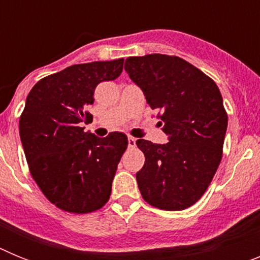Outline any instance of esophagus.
<instances>
[{"label": "esophagus", "instance_id": "obj_1", "mask_svg": "<svg viewBox=\"0 0 260 260\" xmlns=\"http://www.w3.org/2000/svg\"><path fill=\"white\" fill-rule=\"evenodd\" d=\"M127 142H128V148H134L135 144H137V139L133 137H128Z\"/></svg>", "mask_w": 260, "mask_h": 260}]
</instances>
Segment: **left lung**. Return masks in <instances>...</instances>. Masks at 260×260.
Returning <instances> with one entry per match:
<instances>
[{
	"instance_id": "8db88e82",
	"label": "left lung",
	"mask_w": 260,
	"mask_h": 260,
	"mask_svg": "<svg viewBox=\"0 0 260 260\" xmlns=\"http://www.w3.org/2000/svg\"><path fill=\"white\" fill-rule=\"evenodd\" d=\"M125 70L169 135L165 144L137 141L146 157L137 173L142 197L160 210H185L202 198L221 161L228 114L219 87L177 56L128 57Z\"/></svg>"
}]
</instances>
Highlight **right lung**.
Returning a JSON list of instances; mask_svg holds the SVG:
<instances>
[{
  "instance_id": "add662e5",
  "label": "right lung",
  "mask_w": 260,
  "mask_h": 260,
  "mask_svg": "<svg viewBox=\"0 0 260 260\" xmlns=\"http://www.w3.org/2000/svg\"><path fill=\"white\" fill-rule=\"evenodd\" d=\"M123 58L63 69L39 80L19 119L29 172L45 198L59 210L89 213L109 201L117 165L127 148L123 133L98 138L80 122L91 114L99 83L122 73Z\"/></svg>"
}]
</instances>
